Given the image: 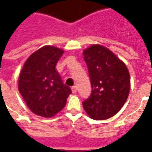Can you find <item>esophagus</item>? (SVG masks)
<instances>
[{
  "label": "esophagus",
  "instance_id": "34e87169",
  "mask_svg": "<svg viewBox=\"0 0 152 152\" xmlns=\"http://www.w3.org/2000/svg\"><path fill=\"white\" fill-rule=\"evenodd\" d=\"M72 91L73 94H76L77 92V87L76 86H72Z\"/></svg>",
  "mask_w": 152,
  "mask_h": 152
}]
</instances>
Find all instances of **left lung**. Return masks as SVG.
<instances>
[{"instance_id":"left-lung-1","label":"left lung","mask_w":152,"mask_h":152,"mask_svg":"<svg viewBox=\"0 0 152 152\" xmlns=\"http://www.w3.org/2000/svg\"><path fill=\"white\" fill-rule=\"evenodd\" d=\"M91 83V94L82 102L90 118L107 120L124 106L130 89L129 72L120 58L100 45L84 50Z\"/></svg>"}]
</instances>
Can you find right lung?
Here are the masks:
<instances>
[{"label": "right lung", "mask_w": 152, "mask_h": 152, "mask_svg": "<svg viewBox=\"0 0 152 152\" xmlns=\"http://www.w3.org/2000/svg\"><path fill=\"white\" fill-rule=\"evenodd\" d=\"M63 54V50L46 45L32 53L23 66L18 91L36 115L52 117L65 107L72 94L55 68Z\"/></svg>", "instance_id": "obj_1"}]
</instances>
